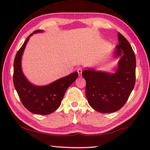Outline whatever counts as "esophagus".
Listing matches in <instances>:
<instances>
[{
	"label": "esophagus",
	"instance_id": "esophagus-1",
	"mask_svg": "<svg viewBox=\"0 0 150 150\" xmlns=\"http://www.w3.org/2000/svg\"><path fill=\"white\" fill-rule=\"evenodd\" d=\"M77 71L78 75H79V77H81V75H82V71H82V69H81V68H78Z\"/></svg>",
	"mask_w": 150,
	"mask_h": 150
}]
</instances>
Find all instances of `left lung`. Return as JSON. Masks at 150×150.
Instances as JSON below:
<instances>
[{"instance_id":"left-lung-1","label":"left lung","mask_w":150,"mask_h":150,"mask_svg":"<svg viewBox=\"0 0 150 150\" xmlns=\"http://www.w3.org/2000/svg\"><path fill=\"white\" fill-rule=\"evenodd\" d=\"M118 45L115 58L120 57L115 72L110 73L88 69L82 72L86 81V94L95 110L111 113L119 110L128 100L135 83L136 59L132 48L121 33H118Z\"/></svg>"}]
</instances>
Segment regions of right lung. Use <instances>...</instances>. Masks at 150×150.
Segmentation results:
<instances>
[{
	"label": "right lung",
	"mask_w": 150,
	"mask_h": 150,
	"mask_svg": "<svg viewBox=\"0 0 150 150\" xmlns=\"http://www.w3.org/2000/svg\"><path fill=\"white\" fill-rule=\"evenodd\" d=\"M42 32L38 30L31 33L17 52L13 65V83L23 106L33 114L45 115L59 108L64 93L77 79L78 73H73L44 86H35L28 81L22 71V55L30 38L33 33Z\"/></svg>",
	"instance_id": "1"
}]
</instances>
